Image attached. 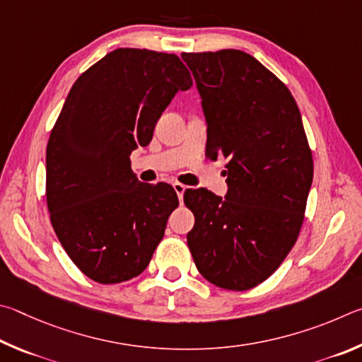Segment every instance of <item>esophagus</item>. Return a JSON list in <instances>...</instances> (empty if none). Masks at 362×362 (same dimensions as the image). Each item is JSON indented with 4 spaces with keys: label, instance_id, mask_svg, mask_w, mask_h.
I'll return each mask as SVG.
<instances>
[{
    "label": "esophagus",
    "instance_id": "esophagus-1",
    "mask_svg": "<svg viewBox=\"0 0 362 362\" xmlns=\"http://www.w3.org/2000/svg\"><path fill=\"white\" fill-rule=\"evenodd\" d=\"M173 187H175V192L177 194V199H180V202L182 204V195H185L186 186H185V185H181V182H175Z\"/></svg>",
    "mask_w": 362,
    "mask_h": 362
}]
</instances>
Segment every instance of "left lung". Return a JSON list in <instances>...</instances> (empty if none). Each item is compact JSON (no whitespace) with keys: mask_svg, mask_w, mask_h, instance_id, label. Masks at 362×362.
<instances>
[{"mask_svg":"<svg viewBox=\"0 0 362 362\" xmlns=\"http://www.w3.org/2000/svg\"><path fill=\"white\" fill-rule=\"evenodd\" d=\"M206 117V158H227L226 199L186 189L197 270L229 291L267 280L296 245L313 181V157L289 88L235 49L182 52Z\"/></svg>","mask_w":362,"mask_h":362,"instance_id":"1","label":"left lung"}]
</instances>
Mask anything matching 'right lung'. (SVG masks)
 I'll return each mask as SVG.
<instances>
[{
    "mask_svg": "<svg viewBox=\"0 0 362 362\" xmlns=\"http://www.w3.org/2000/svg\"><path fill=\"white\" fill-rule=\"evenodd\" d=\"M192 87L175 54L116 49L82 73L46 149V199L63 250L101 284L138 276L180 205L173 186L136 180L130 154L148 146L177 90Z\"/></svg>",
    "mask_w": 362,
    "mask_h": 362,
    "instance_id": "add662e5",
    "label": "right lung"
}]
</instances>
